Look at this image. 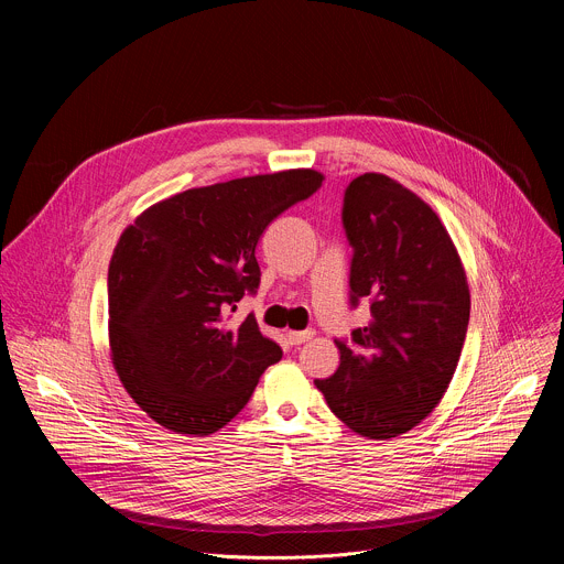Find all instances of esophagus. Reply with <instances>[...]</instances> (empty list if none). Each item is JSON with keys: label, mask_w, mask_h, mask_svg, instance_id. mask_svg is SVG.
<instances>
[{"label": "esophagus", "mask_w": 564, "mask_h": 564, "mask_svg": "<svg viewBox=\"0 0 564 564\" xmlns=\"http://www.w3.org/2000/svg\"><path fill=\"white\" fill-rule=\"evenodd\" d=\"M288 341L292 344V346H301V344H305V341H310L312 337H314V333L312 330H299V333H294V330H290L288 335Z\"/></svg>", "instance_id": "obj_1"}]
</instances>
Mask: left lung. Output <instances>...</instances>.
<instances>
[{"mask_svg":"<svg viewBox=\"0 0 564 564\" xmlns=\"http://www.w3.org/2000/svg\"><path fill=\"white\" fill-rule=\"evenodd\" d=\"M352 248L350 305L370 303L337 372L316 379L355 433L390 440L417 426L444 397L466 339L470 294L440 216L383 174L357 176L344 196Z\"/></svg>","mask_w":564,"mask_h":564,"instance_id":"obj_1","label":"left lung"}]
</instances>
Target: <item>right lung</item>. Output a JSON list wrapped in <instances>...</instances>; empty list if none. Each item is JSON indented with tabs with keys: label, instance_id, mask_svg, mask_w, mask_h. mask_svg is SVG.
I'll return each instance as SVG.
<instances>
[{
	"label": "right lung",
	"instance_id": "obj_1",
	"mask_svg": "<svg viewBox=\"0 0 564 564\" xmlns=\"http://www.w3.org/2000/svg\"><path fill=\"white\" fill-rule=\"evenodd\" d=\"M324 183L288 170L187 189L129 225L109 265V344L135 404L181 435H212L250 401L281 359L254 314H227L261 283L257 243L265 227Z\"/></svg>",
	"mask_w": 564,
	"mask_h": 564
}]
</instances>
